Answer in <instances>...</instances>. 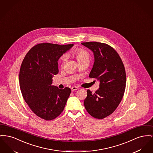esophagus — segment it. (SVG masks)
<instances>
[{
    "instance_id": "34e87169",
    "label": "esophagus",
    "mask_w": 153,
    "mask_h": 153,
    "mask_svg": "<svg viewBox=\"0 0 153 153\" xmlns=\"http://www.w3.org/2000/svg\"><path fill=\"white\" fill-rule=\"evenodd\" d=\"M79 90V88L77 87H73L71 88V90L72 91H74L76 90Z\"/></svg>"
}]
</instances>
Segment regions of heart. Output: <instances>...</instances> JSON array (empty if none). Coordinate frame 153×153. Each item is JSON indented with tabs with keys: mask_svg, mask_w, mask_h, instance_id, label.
<instances>
[{
	"mask_svg": "<svg viewBox=\"0 0 153 153\" xmlns=\"http://www.w3.org/2000/svg\"><path fill=\"white\" fill-rule=\"evenodd\" d=\"M73 54L79 63L83 61H89L90 60V55L84 49L77 48L73 51ZM61 59L64 61L65 60V56H62Z\"/></svg>",
	"mask_w": 153,
	"mask_h": 153,
	"instance_id": "obj_1",
	"label": "heart"
}]
</instances>
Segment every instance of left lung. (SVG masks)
<instances>
[{"mask_svg":"<svg viewBox=\"0 0 153 153\" xmlns=\"http://www.w3.org/2000/svg\"><path fill=\"white\" fill-rule=\"evenodd\" d=\"M81 44L94 55L89 77L99 81V89L94 94L87 90L84 106L91 116L103 119L114 111L123 99L126 89L125 68L117 51L111 46L95 42Z\"/></svg>","mask_w":153,"mask_h":153,"instance_id":"obj_1","label":"left lung"}]
</instances>
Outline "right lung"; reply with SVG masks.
Returning <instances> with one entry per match:
<instances>
[{"label": "right lung", "mask_w": 153, "mask_h": 153, "mask_svg": "<svg viewBox=\"0 0 153 153\" xmlns=\"http://www.w3.org/2000/svg\"><path fill=\"white\" fill-rule=\"evenodd\" d=\"M73 45L41 43L25 55L20 68L19 81L22 97L32 111L45 120L58 117L66 105L71 90L52 85L53 77L59 72V58Z\"/></svg>", "instance_id": "right-lung-1"}]
</instances>
